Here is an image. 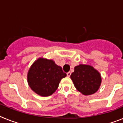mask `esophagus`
I'll return each mask as SVG.
<instances>
[{
    "label": "esophagus",
    "mask_w": 123,
    "mask_h": 123,
    "mask_svg": "<svg viewBox=\"0 0 123 123\" xmlns=\"http://www.w3.org/2000/svg\"><path fill=\"white\" fill-rule=\"evenodd\" d=\"M67 76L68 77H69L70 76H71V72H68L67 73Z\"/></svg>",
    "instance_id": "1"
}]
</instances>
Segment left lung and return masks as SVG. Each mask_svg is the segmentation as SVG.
Masks as SVG:
<instances>
[{"instance_id": "8db88e82", "label": "left lung", "mask_w": 123, "mask_h": 123, "mask_svg": "<svg viewBox=\"0 0 123 123\" xmlns=\"http://www.w3.org/2000/svg\"><path fill=\"white\" fill-rule=\"evenodd\" d=\"M70 77L76 89L85 95L95 93L102 82L100 73L90 65L81 64L75 67Z\"/></svg>"}]
</instances>
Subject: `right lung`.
<instances>
[{
  "label": "right lung",
  "instance_id": "add662e5",
  "mask_svg": "<svg viewBox=\"0 0 123 123\" xmlns=\"http://www.w3.org/2000/svg\"><path fill=\"white\" fill-rule=\"evenodd\" d=\"M67 76L62 68L52 60L39 58L31 65L28 73V82L37 94L47 97L57 89L61 79Z\"/></svg>",
  "mask_w": 123,
  "mask_h": 123
}]
</instances>
